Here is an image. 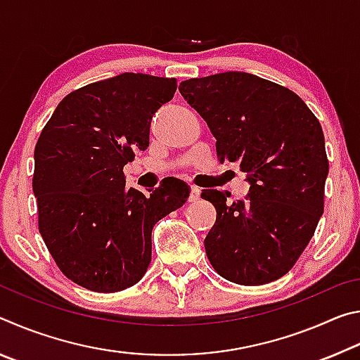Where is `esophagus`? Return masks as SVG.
I'll return each instance as SVG.
<instances>
[{
	"mask_svg": "<svg viewBox=\"0 0 360 360\" xmlns=\"http://www.w3.org/2000/svg\"><path fill=\"white\" fill-rule=\"evenodd\" d=\"M200 193H202V188L197 187V186H192L191 187V197H188V200H191V202H197V200H200Z\"/></svg>",
	"mask_w": 360,
	"mask_h": 360,
	"instance_id": "obj_1",
	"label": "esophagus"
}]
</instances>
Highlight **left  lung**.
<instances>
[{
	"label": "left lung",
	"instance_id": "8db88e82",
	"mask_svg": "<svg viewBox=\"0 0 360 360\" xmlns=\"http://www.w3.org/2000/svg\"><path fill=\"white\" fill-rule=\"evenodd\" d=\"M208 124L217 158L240 162L251 184L245 200L205 188L216 222L206 255L222 278L260 285L284 276L300 257L324 212L328 174L319 120L292 90L243 71L179 84Z\"/></svg>",
	"mask_w": 360,
	"mask_h": 360
}]
</instances>
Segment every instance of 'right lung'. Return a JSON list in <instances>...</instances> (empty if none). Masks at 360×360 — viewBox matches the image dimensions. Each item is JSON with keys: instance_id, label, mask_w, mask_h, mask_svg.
Here are the masks:
<instances>
[{"instance_id": "1", "label": "right lung", "mask_w": 360, "mask_h": 360, "mask_svg": "<svg viewBox=\"0 0 360 360\" xmlns=\"http://www.w3.org/2000/svg\"><path fill=\"white\" fill-rule=\"evenodd\" d=\"M174 77L124 72L60 101L34 148L39 233L60 270L95 292H119L144 276L152 229L187 202L179 179L143 193L124 167L149 146L152 115L173 98Z\"/></svg>"}]
</instances>
